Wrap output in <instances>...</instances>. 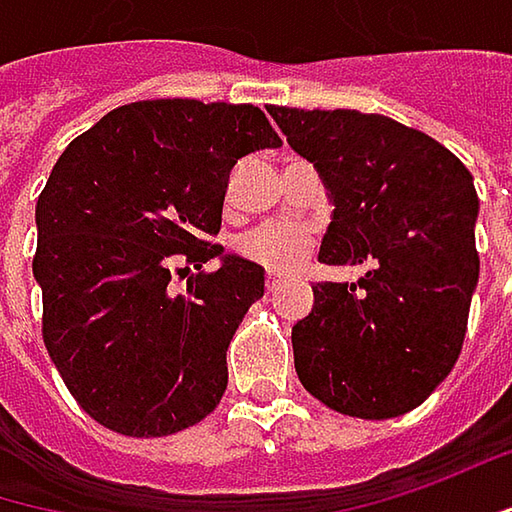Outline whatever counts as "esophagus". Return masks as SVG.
I'll return each mask as SVG.
<instances>
[{
  "label": "esophagus",
  "mask_w": 512,
  "mask_h": 512,
  "mask_svg": "<svg viewBox=\"0 0 512 512\" xmlns=\"http://www.w3.org/2000/svg\"><path fill=\"white\" fill-rule=\"evenodd\" d=\"M263 286H266V292H275V289L281 286V275H275V272H269V275L263 278Z\"/></svg>",
  "instance_id": "34e87169"
}]
</instances>
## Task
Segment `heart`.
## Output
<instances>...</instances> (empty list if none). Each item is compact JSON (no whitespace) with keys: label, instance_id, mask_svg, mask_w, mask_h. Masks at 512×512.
Here are the masks:
<instances>
[{"label":"heart","instance_id":"obj_1","mask_svg":"<svg viewBox=\"0 0 512 512\" xmlns=\"http://www.w3.org/2000/svg\"><path fill=\"white\" fill-rule=\"evenodd\" d=\"M316 246V237L307 226L295 223H269L252 228L237 240V255L269 272L298 269Z\"/></svg>","mask_w":512,"mask_h":512}]
</instances>
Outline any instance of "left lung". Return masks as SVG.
Segmentation results:
<instances>
[{
	"instance_id": "obj_1",
	"label": "left lung",
	"mask_w": 512,
	"mask_h": 512,
	"mask_svg": "<svg viewBox=\"0 0 512 512\" xmlns=\"http://www.w3.org/2000/svg\"><path fill=\"white\" fill-rule=\"evenodd\" d=\"M266 109L336 205L318 260L371 263L356 286H313V313L292 327L298 379L347 417H400L464 347L478 284L472 173L440 141L385 115Z\"/></svg>"
}]
</instances>
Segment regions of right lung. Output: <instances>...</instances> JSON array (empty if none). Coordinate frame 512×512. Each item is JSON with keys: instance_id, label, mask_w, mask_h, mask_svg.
<instances>
[{"instance_id": "obj_1", "label": "right lung", "mask_w": 512, "mask_h": 512, "mask_svg": "<svg viewBox=\"0 0 512 512\" xmlns=\"http://www.w3.org/2000/svg\"><path fill=\"white\" fill-rule=\"evenodd\" d=\"M266 147L281 136L257 106L162 98L112 109L57 159L37 199L43 342L104 429L165 437L220 406L228 342L263 298V269L202 263L223 255L208 237L231 170Z\"/></svg>"}]
</instances>
